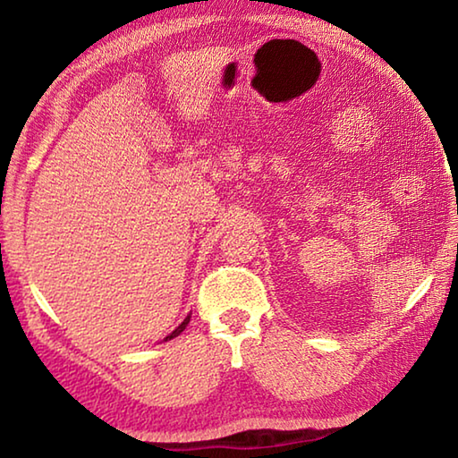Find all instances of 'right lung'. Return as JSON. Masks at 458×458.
Segmentation results:
<instances>
[{
    "instance_id": "obj_1",
    "label": "right lung",
    "mask_w": 458,
    "mask_h": 458,
    "mask_svg": "<svg viewBox=\"0 0 458 458\" xmlns=\"http://www.w3.org/2000/svg\"><path fill=\"white\" fill-rule=\"evenodd\" d=\"M188 323H190V315H188V317H185V319L182 321V325H180V327H177V329H174L172 333H169V335L165 337V341H167V339H174V337H177V335H180V333H182V331H183L185 327H188Z\"/></svg>"
}]
</instances>
